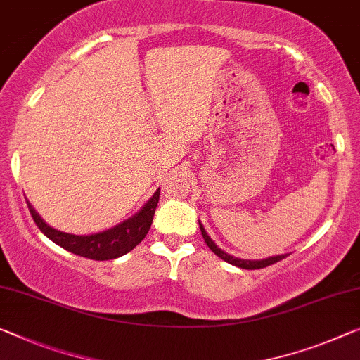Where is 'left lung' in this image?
I'll return each instance as SVG.
<instances>
[{"label": "left lung", "instance_id": "left-lung-1", "mask_svg": "<svg viewBox=\"0 0 360 360\" xmlns=\"http://www.w3.org/2000/svg\"><path fill=\"white\" fill-rule=\"evenodd\" d=\"M199 229H201V235H202V238H204V241L207 243V246L211 248L212 252L217 254V256H219L220 259H224L225 262L235 265V267L248 269V270L264 269V267H267V265H272V264H275V262L281 261V259H285L286 256H290V254H280V256H272V257H265V259H252V261H251V259H240V257H235V256H231V254L222 251L217 245H215L214 240H212L211 236L207 235V231H206V229H204L201 222H199Z\"/></svg>", "mask_w": 360, "mask_h": 360}]
</instances>
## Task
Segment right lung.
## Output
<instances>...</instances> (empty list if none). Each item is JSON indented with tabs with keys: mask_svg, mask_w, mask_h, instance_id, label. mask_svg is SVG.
Here are the masks:
<instances>
[{
	"mask_svg": "<svg viewBox=\"0 0 360 360\" xmlns=\"http://www.w3.org/2000/svg\"><path fill=\"white\" fill-rule=\"evenodd\" d=\"M159 202V188L156 193L148 199L145 206L140 211L131 215L124 222L110 226L108 230L98 231L91 235H72L65 233L49 226L45 220L40 217L32 204L27 201L29 211L38 229H40L45 236H48L58 246L64 248L65 251L74 252L77 256H84L88 259H95V261H109L124 256L130 252L134 248L141 243L143 238L148 235L151 229L154 212H156Z\"/></svg>",
	"mask_w": 360,
	"mask_h": 360,
	"instance_id": "right-lung-1",
	"label": "right lung"
}]
</instances>
